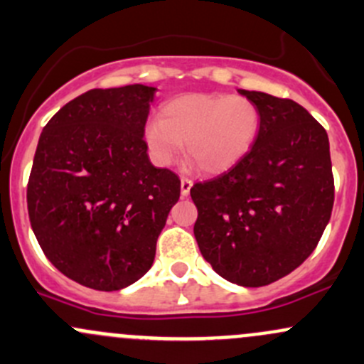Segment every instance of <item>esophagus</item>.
<instances>
[{
  "instance_id": "1",
  "label": "esophagus",
  "mask_w": 364,
  "mask_h": 364,
  "mask_svg": "<svg viewBox=\"0 0 364 364\" xmlns=\"http://www.w3.org/2000/svg\"><path fill=\"white\" fill-rule=\"evenodd\" d=\"M191 185H193V181H191L190 178H186V176H181V197H188Z\"/></svg>"
}]
</instances>
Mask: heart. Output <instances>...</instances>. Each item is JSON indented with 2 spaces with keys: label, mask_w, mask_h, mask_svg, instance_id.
Instances as JSON below:
<instances>
[{
  "label": "heart",
  "mask_w": 364,
  "mask_h": 364,
  "mask_svg": "<svg viewBox=\"0 0 364 364\" xmlns=\"http://www.w3.org/2000/svg\"><path fill=\"white\" fill-rule=\"evenodd\" d=\"M262 115L242 95H185L162 107L145 129L151 157L169 166L185 145L186 159L202 173H219L254 146Z\"/></svg>",
  "instance_id": "b5f03b06"
}]
</instances>
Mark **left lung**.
Wrapping results in <instances>:
<instances>
[{
  "instance_id": "8db88e82",
  "label": "left lung",
  "mask_w": 364,
  "mask_h": 364,
  "mask_svg": "<svg viewBox=\"0 0 364 364\" xmlns=\"http://www.w3.org/2000/svg\"><path fill=\"white\" fill-rule=\"evenodd\" d=\"M261 109L254 146L230 169L191 186L198 249L219 277L264 287L313 254L335 185L328 134L294 100L238 90Z\"/></svg>"
}]
</instances>
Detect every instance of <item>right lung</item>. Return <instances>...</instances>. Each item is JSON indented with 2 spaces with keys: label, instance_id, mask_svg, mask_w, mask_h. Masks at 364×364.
I'll use <instances>...</instances> for the list:
<instances>
[{
  "label": "right lung",
  "instance_id": "right-lung-1",
  "mask_svg": "<svg viewBox=\"0 0 364 364\" xmlns=\"http://www.w3.org/2000/svg\"><path fill=\"white\" fill-rule=\"evenodd\" d=\"M155 87L86 91L39 136L27 210L39 247L60 273L95 290H121L154 264L181 181L151 166L145 124Z\"/></svg>",
  "mask_w": 364,
  "mask_h": 364
}]
</instances>
